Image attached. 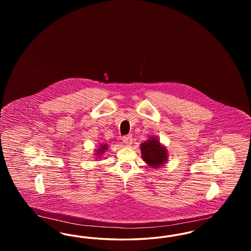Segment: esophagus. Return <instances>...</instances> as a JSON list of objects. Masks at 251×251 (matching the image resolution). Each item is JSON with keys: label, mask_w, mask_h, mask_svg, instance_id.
<instances>
[{"label": "esophagus", "mask_w": 251, "mask_h": 251, "mask_svg": "<svg viewBox=\"0 0 251 251\" xmlns=\"http://www.w3.org/2000/svg\"><path fill=\"white\" fill-rule=\"evenodd\" d=\"M132 140L133 139H132V136H131V134L123 136V139H122L123 143L125 144L126 146H131V144H132Z\"/></svg>", "instance_id": "34e87169"}]
</instances>
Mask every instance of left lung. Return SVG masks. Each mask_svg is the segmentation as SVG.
Segmentation results:
<instances>
[{"instance_id":"left-lung-1","label":"left lung","mask_w":251,"mask_h":251,"mask_svg":"<svg viewBox=\"0 0 251 251\" xmlns=\"http://www.w3.org/2000/svg\"><path fill=\"white\" fill-rule=\"evenodd\" d=\"M141 152L144 161L151 167H160L167 161V152L155 138H151L141 145Z\"/></svg>"}]
</instances>
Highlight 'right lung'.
Instances as JSON below:
<instances>
[{
	"mask_svg": "<svg viewBox=\"0 0 251 251\" xmlns=\"http://www.w3.org/2000/svg\"><path fill=\"white\" fill-rule=\"evenodd\" d=\"M105 149H106V146H105V145H104V146H101V149L98 151V154H101V153H103V152H104L103 151H104Z\"/></svg>",
	"mask_w": 251,
	"mask_h": 251,
	"instance_id": "add662e5",
	"label": "right lung"
}]
</instances>
